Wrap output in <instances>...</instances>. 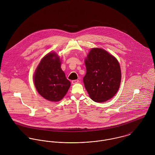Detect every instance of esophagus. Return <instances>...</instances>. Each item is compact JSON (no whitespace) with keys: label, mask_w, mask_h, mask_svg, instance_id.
Segmentation results:
<instances>
[{"label":"esophagus","mask_w":155,"mask_h":155,"mask_svg":"<svg viewBox=\"0 0 155 155\" xmlns=\"http://www.w3.org/2000/svg\"><path fill=\"white\" fill-rule=\"evenodd\" d=\"M78 82H79V80H73V81H71L72 84H77Z\"/></svg>","instance_id":"esophagus-1"}]
</instances>
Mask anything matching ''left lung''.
I'll return each mask as SVG.
<instances>
[{
	"instance_id": "obj_1",
	"label": "left lung",
	"mask_w": 155,
	"mask_h": 155,
	"mask_svg": "<svg viewBox=\"0 0 155 155\" xmlns=\"http://www.w3.org/2000/svg\"><path fill=\"white\" fill-rule=\"evenodd\" d=\"M87 73L83 81L90 98L95 102L110 100L117 92L121 70L117 59L101 48H92L85 60Z\"/></svg>"
}]
</instances>
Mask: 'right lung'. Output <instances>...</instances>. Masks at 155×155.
Instances as JSON below:
<instances>
[{
    "label": "right lung",
    "mask_w": 155,
    "mask_h": 155,
    "mask_svg": "<svg viewBox=\"0 0 155 155\" xmlns=\"http://www.w3.org/2000/svg\"><path fill=\"white\" fill-rule=\"evenodd\" d=\"M60 57L55 52L46 54L36 69L33 76L36 90L45 99L58 101L70 87V82L61 68Z\"/></svg>",
    "instance_id": "1"
}]
</instances>
